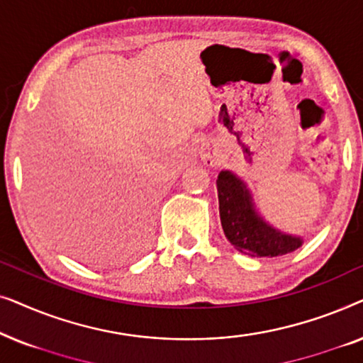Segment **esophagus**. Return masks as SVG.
<instances>
[{
	"instance_id": "1",
	"label": "esophagus",
	"mask_w": 363,
	"mask_h": 363,
	"mask_svg": "<svg viewBox=\"0 0 363 363\" xmlns=\"http://www.w3.org/2000/svg\"><path fill=\"white\" fill-rule=\"evenodd\" d=\"M200 155H201V160L210 167H213L218 162V150L213 145H210V143H205V145L201 147Z\"/></svg>"
}]
</instances>
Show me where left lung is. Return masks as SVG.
I'll return each mask as SVG.
<instances>
[{"label":"left lung","mask_w":363,"mask_h":363,"mask_svg":"<svg viewBox=\"0 0 363 363\" xmlns=\"http://www.w3.org/2000/svg\"><path fill=\"white\" fill-rule=\"evenodd\" d=\"M216 186L223 231L238 251L256 257H276L302 246V238L286 235L262 220L246 183L235 173L221 170Z\"/></svg>","instance_id":"8db88e82"}]
</instances>
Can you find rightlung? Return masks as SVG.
Instances as JSON below:
<instances>
[{
  "mask_svg": "<svg viewBox=\"0 0 363 363\" xmlns=\"http://www.w3.org/2000/svg\"><path fill=\"white\" fill-rule=\"evenodd\" d=\"M54 221L64 238L102 257L121 251L128 257L125 251H130V241L142 246L148 231L147 215L132 200L122 180L101 183L91 201L71 203Z\"/></svg>",
  "mask_w": 363,
  "mask_h": 363,
  "instance_id": "1",
  "label": "right lung"
}]
</instances>
